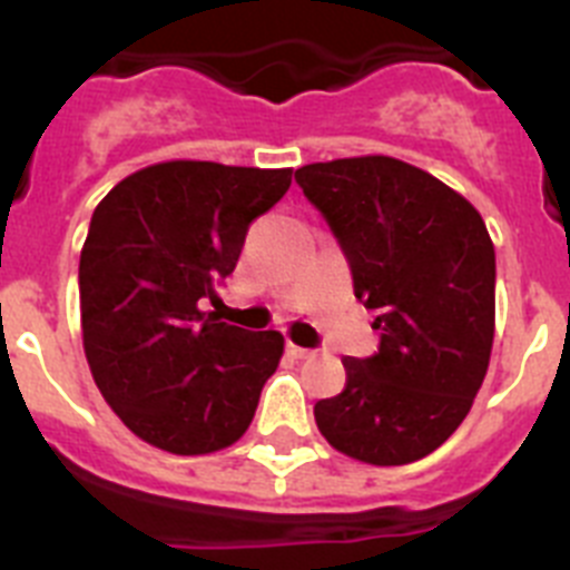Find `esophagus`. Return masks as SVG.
<instances>
[{
    "label": "esophagus",
    "mask_w": 570,
    "mask_h": 570,
    "mask_svg": "<svg viewBox=\"0 0 570 570\" xmlns=\"http://www.w3.org/2000/svg\"><path fill=\"white\" fill-rule=\"evenodd\" d=\"M288 354L294 356V360H308V356H314V351H311V347H302V345H294V342H288Z\"/></svg>",
    "instance_id": "obj_1"
}]
</instances>
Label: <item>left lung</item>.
Wrapping results in <instances>:
<instances>
[{"instance_id": "1", "label": "left lung", "mask_w": 570, "mask_h": 570, "mask_svg": "<svg viewBox=\"0 0 570 570\" xmlns=\"http://www.w3.org/2000/svg\"><path fill=\"white\" fill-rule=\"evenodd\" d=\"M376 311L380 351L345 356V391L314 405L322 436L354 460L407 465L454 434L485 380L497 256L480 210L394 156L296 170Z\"/></svg>"}]
</instances>
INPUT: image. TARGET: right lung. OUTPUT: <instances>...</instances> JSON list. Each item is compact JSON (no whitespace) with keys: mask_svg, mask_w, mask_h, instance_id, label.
Instances as JSON below:
<instances>
[{"mask_svg":"<svg viewBox=\"0 0 570 570\" xmlns=\"http://www.w3.org/2000/svg\"><path fill=\"white\" fill-rule=\"evenodd\" d=\"M291 188V168L159 163L116 185L79 256L82 345L105 402L139 440L210 454L248 431L279 365V331L199 308L234 274L250 223Z\"/></svg>","mask_w":570,"mask_h":570,"instance_id":"obj_1","label":"right lung"}]
</instances>
